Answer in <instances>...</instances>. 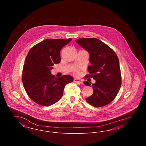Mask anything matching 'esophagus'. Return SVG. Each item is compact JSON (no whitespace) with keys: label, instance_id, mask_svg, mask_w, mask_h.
<instances>
[{"label":"esophagus","instance_id":"1","mask_svg":"<svg viewBox=\"0 0 146 146\" xmlns=\"http://www.w3.org/2000/svg\"><path fill=\"white\" fill-rule=\"evenodd\" d=\"M74 82L76 83L81 84H82L83 83L82 80H80V79H74Z\"/></svg>","mask_w":146,"mask_h":146}]
</instances>
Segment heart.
Segmentation results:
<instances>
[{
  "instance_id": "obj_1",
  "label": "heart",
  "mask_w": 146,
  "mask_h": 146,
  "mask_svg": "<svg viewBox=\"0 0 146 146\" xmlns=\"http://www.w3.org/2000/svg\"><path fill=\"white\" fill-rule=\"evenodd\" d=\"M74 74L75 75H78V74H79V70H74Z\"/></svg>"
}]
</instances>
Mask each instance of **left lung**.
Here are the masks:
<instances>
[{
  "instance_id": "8db88e82",
  "label": "left lung",
  "mask_w": 146,
  "mask_h": 146,
  "mask_svg": "<svg viewBox=\"0 0 146 146\" xmlns=\"http://www.w3.org/2000/svg\"><path fill=\"white\" fill-rule=\"evenodd\" d=\"M75 41L90 54L91 66H88L89 74L85 77L96 80L92 85L94 93L86 101L95 107L109 104L117 95L121 85L118 56L113 49L97 38H80ZM84 84L90 86L88 82Z\"/></svg>"
}]
</instances>
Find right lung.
<instances>
[{
	"instance_id": "obj_1",
	"label": "right lung",
	"mask_w": 146,
	"mask_h": 146,
	"mask_svg": "<svg viewBox=\"0 0 146 146\" xmlns=\"http://www.w3.org/2000/svg\"><path fill=\"white\" fill-rule=\"evenodd\" d=\"M72 39H47L29 51L22 70V83L28 96L36 104H54L62 96L65 85L73 81L70 75L56 78L50 72L53 65L61 61V50Z\"/></svg>"
}]
</instances>
